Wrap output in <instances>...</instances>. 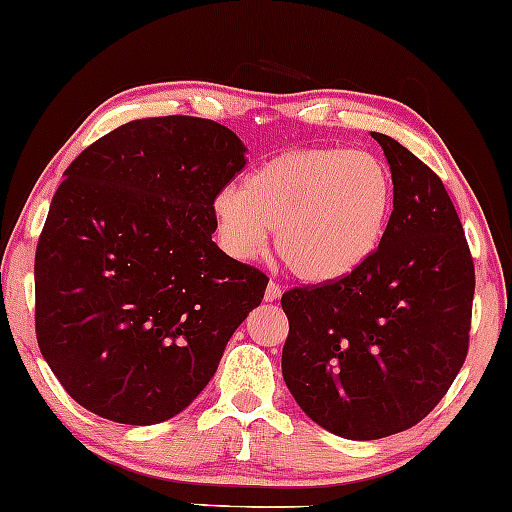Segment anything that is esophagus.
I'll return each mask as SVG.
<instances>
[{"instance_id":"34e87169","label":"esophagus","mask_w":512,"mask_h":512,"mask_svg":"<svg viewBox=\"0 0 512 512\" xmlns=\"http://www.w3.org/2000/svg\"><path fill=\"white\" fill-rule=\"evenodd\" d=\"M282 296V287L277 282H270L268 287H265V301H277V298Z\"/></svg>"}]
</instances>
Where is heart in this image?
Segmentation results:
<instances>
[{
    "label": "heart",
    "instance_id": "1",
    "mask_svg": "<svg viewBox=\"0 0 512 512\" xmlns=\"http://www.w3.org/2000/svg\"><path fill=\"white\" fill-rule=\"evenodd\" d=\"M393 204V176L371 152L298 148L218 192L211 214L228 254L258 256L275 228L277 254L298 280L331 284L376 254Z\"/></svg>",
    "mask_w": 512,
    "mask_h": 512
}]
</instances>
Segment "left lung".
I'll list each match as a JSON object with an SVG mask.
<instances>
[{
    "mask_svg": "<svg viewBox=\"0 0 512 512\" xmlns=\"http://www.w3.org/2000/svg\"><path fill=\"white\" fill-rule=\"evenodd\" d=\"M395 185L386 237L345 280L282 296V376L305 414L345 440L423 421L468 355L475 268L440 176L386 134Z\"/></svg>",
    "mask_w": 512,
    "mask_h": 512,
    "instance_id": "8db88e82",
    "label": "left lung"
}]
</instances>
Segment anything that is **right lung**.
I'll list each match as a JSON object with an SVG mask.
<instances>
[{
  "label": "right lung",
  "instance_id": "1",
  "mask_svg": "<svg viewBox=\"0 0 512 512\" xmlns=\"http://www.w3.org/2000/svg\"><path fill=\"white\" fill-rule=\"evenodd\" d=\"M244 143L202 117L117 126L65 169L35 254L46 364L84 409L126 426L183 411L268 287L216 247L211 204Z\"/></svg>",
  "mask_w": 512,
  "mask_h": 512
}]
</instances>
